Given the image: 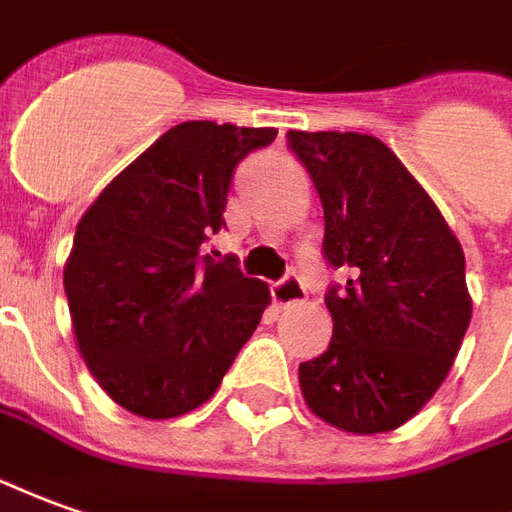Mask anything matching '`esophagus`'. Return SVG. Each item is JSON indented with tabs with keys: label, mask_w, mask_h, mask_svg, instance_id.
Wrapping results in <instances>:
<instances>
[{
	"label": "esophagus",
	"mask_w": 512,
	"mask_h": 512,
	"mask_svg": "<svg viewBox=\"0 0 512 512\" xmlns=\"http://www.w3.org/2000/svg\"><path fill=\"white\" fill-rule=\"evenodd\" d=\"M305 285L299 277H285V280L274 282L271 285V299L277 302L280 307H288V305H296V302H305Z\"/></svg>",
	"instance_id": "obj_1"
}]
</instances>
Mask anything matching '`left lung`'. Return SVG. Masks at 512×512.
Listing matches in <instances>:
<instances>
[{
	"label": "left lung",
	"mask_w": 512,
	"mask_h": 512,
	"mask_svg": "<svg viewBox=\"0 0 512 512\" xmlns=\"http://www.w3.org/2000/svg\"><path fill=\"white\" fill-rule=\"evenodd\" d=\"M324 207L332 341L299 363L307 407L355 435L402 427L430 402L471 321L466 257L438 205L374 135L288 132Z\"/></svg>",
	"instance_id": "8db88e82"
}]
</instances>
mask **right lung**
<instances>
[{
	"label": "right lung",
	"mask_w": 512,
	"mask_h": 512,
	"mask_svg": "<svg viewBox=\"0 0 512 512\" xmlns=\"http://www.w3.org/2000/svg\"><path fill=\"white\" fill-rule=\"evenodd\" d=\"M274 127L182 121L82 213L63 268L74 338L102 391L177 418L216 393L271 302L266 282L202 244L224 227L235 166Z\"/></svg>",
	"instance_id": "add662e5"
}]
</instances>
